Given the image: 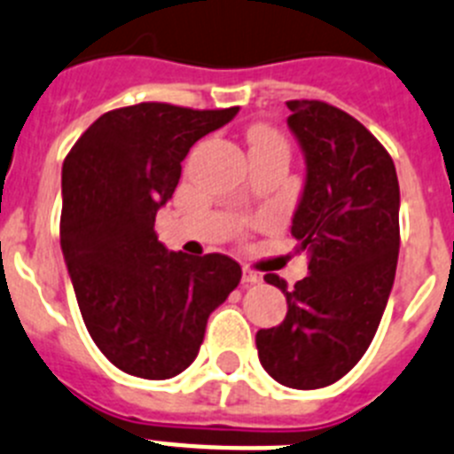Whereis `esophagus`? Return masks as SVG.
Returning <instances> with one entry per match:
<instances>
[{"mask_svg":"<svg viewBox=\"0 0 454 454\" xmlns=\"http://www.w3.org/2000/svg\"><path fill=\"white\" fill-rule=\"evenodd\" d=\"M242 283L244 286H255V283H262V276L258 271L249 270V267H244L242 270Z\"/></svg>","mask_w":454,"mask_h":454,"instance_id":"1","label":"esophagus"}]
</instances>
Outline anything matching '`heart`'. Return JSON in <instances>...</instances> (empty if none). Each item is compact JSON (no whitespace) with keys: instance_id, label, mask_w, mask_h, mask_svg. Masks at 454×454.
I'll return each instance as SVG.
<instances>
[{"instance_id":"heart-1","label":"heart","mask_w":454,"mask_h":454,"mask_svg":"<svg viewBox=\"0 0 454 454\" xmlns=\"http://www.w3.org/2000/svg\"><path fill=\"white\" fill-rule=\"evenodd\" d=\"M251 144H283V141L274 132H270V129L260 128L251 134Z\"/></svg>"}]
</instances>
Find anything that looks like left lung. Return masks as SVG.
I'll return each mask as SVG.
<instances>
[{"mask_svg": "<svg viewBox=\"0 0 454 454\" xmlns=\"http://www.w3.org/2000/svg\"><path fill=\"white\" fill-rule=\"evenodd\" d=\"M287 128L306 161L293 238L309 276L287 290L286 320L255 333L262 368L287 388L310 391L345 377L372 342L395 281L400 184L384 145L342 109L290 100Z\"/></svg>", "mask_w": 454, "mask_h": 454, "instance_id": "obj_1", "label": "left lung"}]
</instances>
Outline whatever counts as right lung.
Wrapping results in <instances>:
<instances>
[{"label": "right lung", "mask_w": 454, "mask_h": 454, "mask_svg": "<svg viewBox=\"0 0 454 454\" xmlns=\"http://www.w3.org/2000/svg\"><path fill=\"white\" fill-rule=\"evenodd\" d=\"M239 107L141 102L102 114L61 171V251L90 338L123 372L171 380L192 365L207 317L238 287L222 254L192 258L157 239L189 148Z\"/></svg>", "instance_id": "right-lung-1"}]
</instances>
